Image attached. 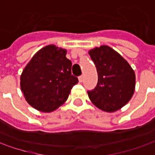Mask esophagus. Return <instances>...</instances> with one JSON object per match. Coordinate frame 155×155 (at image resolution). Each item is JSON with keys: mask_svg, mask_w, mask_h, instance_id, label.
Instances as JSON below:
<instances>
[{"mask_svg": "<svg viewBox=\"0 0 155 155\" xmlns=\"http://www.w3.org/2000/svg\"><path fill=\"white\" fill-rule=\"evenodd\" d=\"M78 79H79V81H80V82H82V81H83V76H82V75L79 76Z\"/></svg>", "mask_w": 155, "mask_h": 155, "instance_id": "obj_1", "label": "esophagus"}]
</instances>
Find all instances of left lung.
I'll use <instances>...</instances> for the list:
<instances>
[{
    "label": "left lung",
    "instance_id": "left-lung-1",
    "mask_svg": "<svg viewBox=\"0 0 155 155\" xmlns=\"http://www.w3.org/2000/svg\"><path fill=\"white\" fill-rule=\"evenodd\" d=\"M98 74L97 86L88 91L92 103L99 109L113 113L130 100L135 89V74L119 53L102 45L88 51Z\"/></svg>",
    "mask_w": 155,
    "mask_h": 155
}]
</instances>
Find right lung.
<instances>
[{
  "instance_id": "right-lung-1",
  "label": "right lung",
  "mask_w": 155,
  "mask_h": 155,
  "mask_svg": "<svg viewBox=\"0 0 155 155\" xmlns=\"http://www.w3.org/2000/svg\"><path fill=\"white\" fill-rule=\"evenodd\" d=\"M67 50L48 45L35 53L21 75V89L27 102L43 113L56 110L68 100L78 78L72 75Z\"/></svg>"
}]
</instances>
